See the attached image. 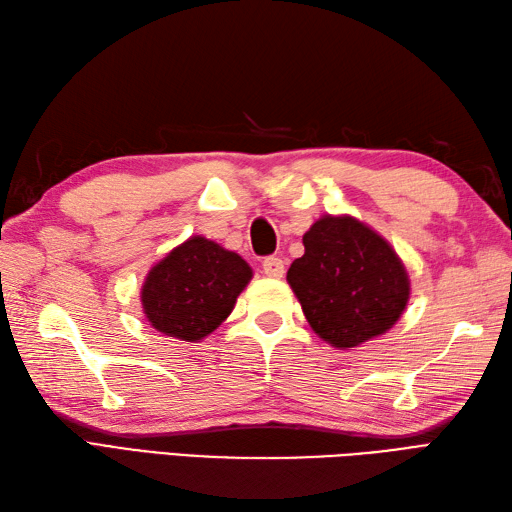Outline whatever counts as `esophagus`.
I'll return each instance as SVG.
<instances>
[{
    "label": "esophagus",
    "mask_w": 512,
    "mask_h": 512,
    "mask_svg": "<svg viewBox=\"0 0 512 512\" xmlns=\"http://www.w3.org/2000/svg\"><path fill=\"white\" fill-rule=\"evenodd\" d=\"M262 266H264V273H266L268 277H273V279L284 277V270H286L284 259H279V257H266Z\"/></svg>",
    "instance_id": "1"
}]
</instances>
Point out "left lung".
<instances>
[{
    "label": "left lung",
    "mask_w": 512,
    "mask_h": 512,
    "mask_svg": "<svg viewBox=\"0 0 512 512\" xmlns=\"http://www.w3.org/2000/svg\"><path fill=\"white\" fill-rule=\"evenodd\" d=\"M288 284L310 328L336 350L385 334L409 301V275L383 235L352 215H323L303 235Z\"/></svg>",
    "instance_id": "left-lung-1"
}]
</instances>
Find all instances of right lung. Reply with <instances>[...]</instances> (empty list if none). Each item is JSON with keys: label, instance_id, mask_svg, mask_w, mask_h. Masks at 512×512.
Listing matches in <instances>:
<instances>
[{"label": "right lung", "instance_id": "obj_1", "mask_svg": "<svg viewBox=\"0 0 512 512\" xmlns=\"http://www.w3.org/2000/svg\"><path fill=\"white\" fill-rule=\"evenodd\" d=\"M250 279L253 268L237 253L193 235L151 266L140 301L151 328L198 343L226 321Z\"/></svg>", "mask_w": 512, "mask_h": 512}]
</instances>
